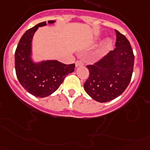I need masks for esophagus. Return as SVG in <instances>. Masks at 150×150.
Instances as JSON below:
<instances>
[{
    "label": "esophagus",
    "mask_w": 150,
    "mask_h": 150,
    "mask_svg": "<svg viewBox=\"0 0 150 150\" xmlns=\"http://www.w3.org/2000/svg\"><path fill=\"white\" fill-rule=\"evenodd\" d=\"M75 65H76V67L82 66V65H83V63L81 60H76V63H75Z\"/></svg>",
    "instance_id": "34e87169"
}]
</instances>
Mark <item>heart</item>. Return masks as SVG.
I'll return each instance as SVG.
<instances>
[{"instance_id":"heart-1","label":"heart","mask_w":150,"mask_h":150,"mask_svg":"<svg viewBox=\"0 0 150 150\" xmlns=\"http://www.w3.org/2000/svg\"><path fill=\"white\" fill-rule=\"evenodd\" d=\"M111 47H112V43H111L110 41L107 40V41L105 43L104 45H103V49L104 50H108L109 49H110Z\"/></svg>"}]
</instances>
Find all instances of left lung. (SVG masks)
Wrapping results in <instances>:
<instances>
[{
  "label": "left lung",
  "instance_id": "8db88e82",
  "mask_svg": "<svg viewBox=\"0 0 150 150\" xmlns=\"http://www.w3.org/2000/svg\"><path fill=\"white\" fill-rule=\"evenodd\" d=\"M117 33L116 47L92 65H87L89 77L84 83L86 93L97 102L106 103L121 95L130 82L134 54L129 41L123 34Z\"/></svg>",
  "mask_w": 150,
  "mask_h": 150
}]
</instances>
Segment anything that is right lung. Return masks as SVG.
Masks as SVG:
<instances>
[{"label": "right lung", "mask_w": 150, "mask_h": 150, "mask_svg": "<svg viewBox=\"0 0 150 150\" xmlns=\"http://www.w3.org/2000/svg\"><path fill=\"white\" fill-rule=\"evenodd\" d=\"M49 23L54 21H49ZM46 21L40 23L23 33L16 49L15 70L22 86L34 96L43 98L55 92L68 74L74 71L75 64H64L57 60H47L36 64L32 61L31 41L39 27L45 26Z\"/></svg>", "instance_id": "obj_1"}]
</instances>
